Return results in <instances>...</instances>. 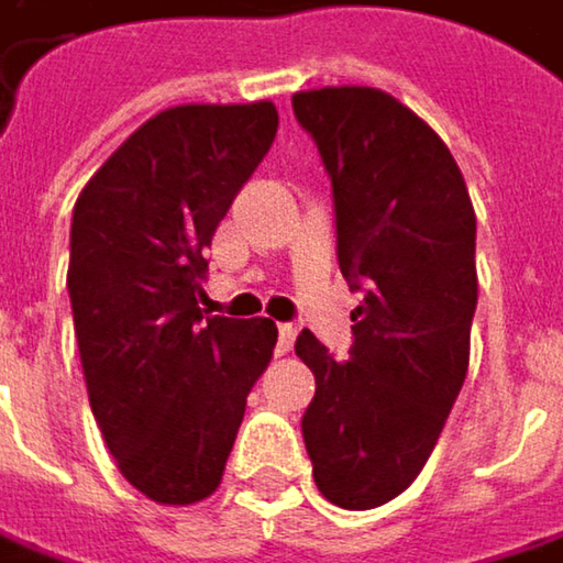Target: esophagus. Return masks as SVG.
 I'll return each mask as SVG.
<instances>
[{
  "mask_svg": "<svg viewBox=\"0 0 563 563\" xmlns=\"http://www.w3.org/2000/svg\"><path fill=\"white\" fill-rule=\"evenodd\" d=\"M292 341H296V325L280 322L277 325V354H289L292 351Z\"/></svg>",
  "mask_w": 563,
  "mask_h": 563,
  "instance_id": "obj_1",
  "label": "esophagus"
}]
</instances>
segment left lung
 <instances>
[{
    "label": "left lung",
    "mask_w": 563,
    "mask_h": 563,
    "mask_svg": "<svg viewBox=\"0 0 563 563\" xmlns=\"http://www.w3.org/2000/svg\"><path fill=\"white\" fill-rule=\"evenodd\" d=\"M332 177L338 267L364 302L351 361L296 338L316 374L302 438L319 493L374 509L419 477L464 386L477 309V216L448 144L371 86L292 96Z\"/></svg>",
    "instance_id": "obj_1"
}]
</instances>
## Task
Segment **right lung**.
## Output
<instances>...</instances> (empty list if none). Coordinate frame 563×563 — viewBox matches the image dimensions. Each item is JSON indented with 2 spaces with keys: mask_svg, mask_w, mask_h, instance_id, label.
Masks as SVG:
<instances>
[{
  "mask_svg": "<svg viewBox=\"0 0 563 563\" xmlns=\"http://www.w3.org/2000/svg\"><path fill=\"white\" fill-rule=\"evenodd\" d=\"M277 106H177L147 119L74 206L67 289L96 426L147 499L212 496L247 393L277 344L271 319L199 309L212 234L277 134Z\"/></svg>",
  "mask_w": 563,
  "mask_h": 563,
  "instance_id": "1",
  "label": "right lung"
}]
</instances>
